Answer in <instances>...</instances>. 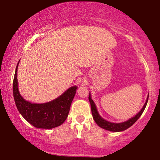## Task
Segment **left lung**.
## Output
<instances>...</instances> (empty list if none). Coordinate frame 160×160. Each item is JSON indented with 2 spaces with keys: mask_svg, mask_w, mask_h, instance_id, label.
<instances>
[{
  "mask_svg": "<svg viewBox=\"0 0 160 160\" xmlns=\"http://www.w3.org/2000/svg\"><path fill=\"white\" fill-rule=\"evenodd\" d=\"M148 100V96L147 98H146V100L145 103L143 105V108H142L141 109V111H140L137 114H135L134 117H131L130 119H129L125 122H120V123H115V122H111L109 121H107V120L103 119V118L99 114L97 109V106H96L95 102H94L92 99L90 92L89 94V102H90L92 114L94 120H95L96 124H97L99 127H100V128L104 129V130L111 131V132H122V131H124L127 130V129H128L129 128H130V127L132 126L142 115L144 109L146 108V105H147Z\"/></svg>",
  "mask_w": 160,
  "mask_h": 160,
  "instance_id": "1",
  "label": "left lung"
}]
</instances>
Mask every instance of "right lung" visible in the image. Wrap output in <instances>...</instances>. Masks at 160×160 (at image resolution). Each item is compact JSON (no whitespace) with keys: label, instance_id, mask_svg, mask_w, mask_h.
<instances>
[{"label":"right lung","instance_id":"right-lung-1","mask_svg":"<svg viewBox=\"0 0 160 160\" xmlns=\"http://www.w3.org/2000/svg\"><path fill=\"white\" fill-rule=\"evenodd\" d=\"M13 82V95L17 110L26 121L37 128L52 129L60 126L67 119L77 86L71 87L58 98L43 103H33L24 99L19 91L17 69Z\"/></svg>","mask_w":160,"mask_h":160}]
</instances>
